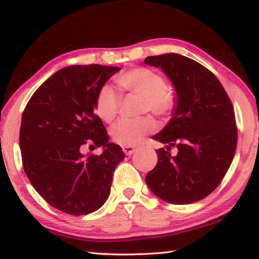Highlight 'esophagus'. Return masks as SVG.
I'll use <instances>...</instances> for the list:
<instances>
[{
	"mask_svg": "<svg viewBox=\"0 0 259 259\" xmlns=\"http://www.w3.org/2000/svg\"><path fill=\"white\" fill-rule=\"evenodd\" d=\"M122 151L124 152L125 155H131L136 151V147H134V146H122Z\"/></svg>",
	"mask_w": 259,
	"mask_h": 259,
	"instance_id": "obj_1",
	"label": "esophagus"
}]
</instances>
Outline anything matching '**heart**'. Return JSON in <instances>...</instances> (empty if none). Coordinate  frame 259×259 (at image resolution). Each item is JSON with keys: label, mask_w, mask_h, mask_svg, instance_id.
I'll use <instances>...</instances> for the list:
<instances>
[{"label": "heart", "mask_w": 259, "mask_h": 259, "mask_svg": "<svg viewBox=\"0 0 259 259\" xmlns=\"http://www.w3.org/2000/svg\"><path fill=\"white\" fill-rule=\"evenodd\" d=\"M117 84L123 91L144 98V109L156 115H168L175 107L174 94L168 89L164 78L145 67L130 69L117 77ZM120 96L111 85H104L96 99V112L105 122H111L119 112ZM156 129L151 117L129 121L122 120L111 129L112 139L119 145L133 146L142 142L144 136Z\"/></svg>", "instance_id": "obj_1"}]
</instances>
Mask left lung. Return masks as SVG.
I'll list each match as a JSON object with an SVG mask.
<instances>
[{"mask_svg":"<svg viewBox=\"0 0 259 259\" xmlns=\"http://www.w3.org/2000/svg\"><path fill=\"white\" fill-rule=\"evenodd\" d=\"M161 68L176 90L171 119L153 139L157 163L146 175L150 190L165 202L188 204L214 191L234 157L238 130L233 105L213 74L198 61L178 54L146 57ZM175 146L176 156L169 153Z\"/></svg>","mask_w":259,"mask_h":259,"instance_id":"obj_1","label":"left lung"}]
</instances>
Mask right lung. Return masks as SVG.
I'll return each mask as SVG.
<instances>
[{
	"label": "right lung",
	"mask_w": 259,
	"mask_h": 259,
	"mask_svg": "<svg viewBox=\"0 0 259 259\" xmlns=\"http://www.w3.org/2000/svg\"><path fill=\"white\" fill-rule=\"evenodd\" d=\"M120 67L72 65L35 91L21 117L19 146L25 174L52 207L68 214L91 213L106 202L116 165L125 157L109 143L96 99ZM84 146L103 147L84 156Z\"/></svg>",
	"instance_id": "add662e5"
}]
</instances>
